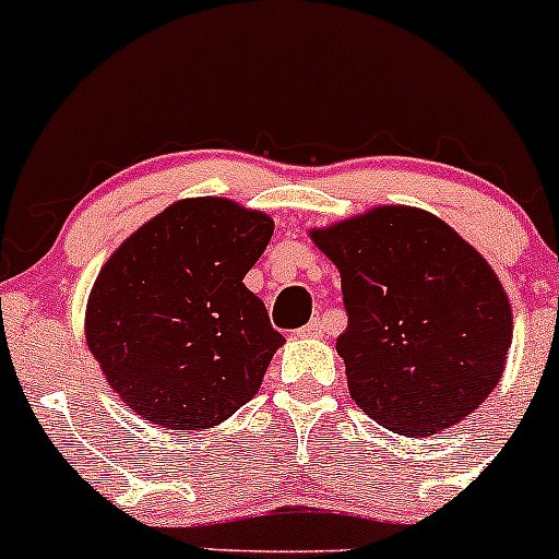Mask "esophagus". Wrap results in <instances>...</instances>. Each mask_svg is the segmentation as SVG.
Returning a JSON list of instances; mask_svg holds the SVG:
<instances>
[{"label":"esophagus","instance_id":"34e87169","mask_svg":"<svg viewBox=\"0 0 559 559\" xmlns=\"http://www.w3.org/2000/svg\"><path fill=\"white\" fill-rule=\"evenodd\" d=\"M296 335L298 337H322L324 335V322L319 317H313L309 324H304V328L296 332Z\"/></svg>","mask_w":559,"mask_h":559}]
</instances>
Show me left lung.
I'll use <instances>...</instances> for the list:
<instances>
[{
	"label": "left lung",
	"instance_id": "8db88e82",
	"mask_svg": "<svg viewBox=\"0 0 559 559\" xmlns=\"http://www.w3.org/2000/svg\"><path fill=\"white\" fill-rule=\"evenodd\" d=\"M309 237L341 272L337 354L359 409L401 436L478 409L512 346L510 298L478 250L412 205H378Z\"/></svg>",
	"mask_w": 559,
	"mask_h": 559
}]
</instances>
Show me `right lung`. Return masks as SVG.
<instances>
[{"instance_id":"right-lung-1","label":"right lung","mask_w":559,"mask_h":559,"mask_svg":"<svg viewBox=\"0 0 559 559\" xmlns=\"http://www.w3.org/2000/svg\"><path fill=\"white\" fill-rule=\"evenodd\" d=\"M263 211L185 198L121 242L86 300V346L127 409L205 430L259 393L285 337L246 274L272 240Z\"/></svg>"}]
</instances>
